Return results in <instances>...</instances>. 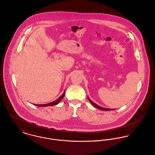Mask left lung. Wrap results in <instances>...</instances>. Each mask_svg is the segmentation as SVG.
<instances>
[{"mask_svg": "<svg viewBox=\"0 0 155 155\" xmlns=\"http://www.w3.org/2000/svg\"><path fill=\"white\" fill-rule=\"evenodd\" d=\"M88 101L90 102V103L92 104V105L93 106H94V107H97V109H101V110H114V109H108V108H105V107H101V106H99V105H97V104H96V103H94L93 102H92L89 98H88Z\"/></svg>", "mask_w": 155, "mask_h": 155, "instance_id": "1", "label": "left lung"}]
</instances>
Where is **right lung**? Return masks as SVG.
Segmentation results:
<instances>
[{
  "label": "right lung",
  "instance_id": "right-lung-1",
  "mask_svg": "<svg viewBox=\"0 0 155 155\" xmlns=\"http://www.w3.org/2000/svg\"><path fill=\"white\" fill-rule=\"evenodd\" d=\"M64 95H65V91L64 92V93H63V94L58 99H57L56 101H53V102H52L51 103H47V104H34V105H36V106H53V105H54V104H58V103H59L62 99H63V97H64Z\"/></svg>",
  "mask_w": 155,
  "mask_h": 155
}]
</instances>
